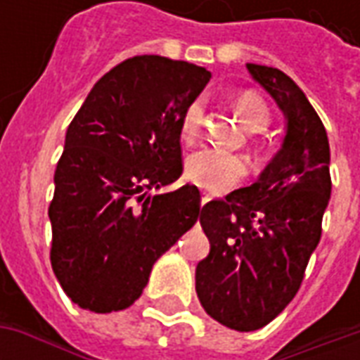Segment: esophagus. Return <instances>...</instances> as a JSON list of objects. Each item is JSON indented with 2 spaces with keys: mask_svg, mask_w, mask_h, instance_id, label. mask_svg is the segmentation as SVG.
Returning a JSON list of instances; mask_svg holds the SVG:
<instances>
[{
  "mask_svg": "<svg viewBox=\"0 0 360 360\" xmlns=\"http://www.w3.org/2000/svg\"><path fill=\"white\" fill-rule=\"evenodd\" d=\"M210 198H212L210 195H206V193H204L202 198H200V204H202V206H204V204H206V202H210Z\"/></svg>",
  "mask_w": 360,
  "mask_h": 360,
  "instance_id": "obj_1",
  "label": "esophagus"
}]
</instances>
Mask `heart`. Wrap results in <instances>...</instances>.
<instances>
[{
  "instance_id": "b5f03b06",
  "label": "heart",
  "mask_w": 360,
  "mask_h": 360,
  "mask_svg": "<svg viewBox=\"0 0 360 360\" xmlns=\"http://www.w3.org/2000/svg\"><path fill=\"white\" fill-rule=\"evenodd\" d=\"M235 108L241 121L250 131H264L266 127L270 125V108L264 98L257 92L252 90L241 92L235 100ZM200 127H202V103L200 100H195L181 113V139L185 142L195 141L196 134L200 133ZM247 172L249 167L241 156L216 148L196 150L195 154L187 158V164H185L187 179L212 193H224L227 188L235 187L247 175Z\"/></svg>"
}]
</instances>
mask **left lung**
Listing matches in <instances>:
<instances>
[{
	"mask_svg": "<svg viewBox=\"0 0 360 360\" xmlns=\"http://www.w3.org/2000/svg\"><path fill=\"white\" fill-rule=\"evenodd\" d=\"M247 69L285 113V139L257 183L204 204L210 252L196 266L200 304L237 332L264 328L293 301L332 193L328 134L304 92L276 67Z\"/></svg>",
	"mask_w": 360,
	"mask_h": 360,
	"instance_id": "obj_1",
	"label": "left lung"
}]
</instances>
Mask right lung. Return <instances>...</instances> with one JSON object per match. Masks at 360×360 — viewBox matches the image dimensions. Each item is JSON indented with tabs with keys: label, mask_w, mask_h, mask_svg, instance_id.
Returning a JSON list of instances; mask_svg holds the SVG:
<instances>
[{
	"label": "right lung",
	"mask_w": 360,
	"mask_h": 360,
	"mask_svg": "<svg viewBox=\"0 0 360 360\" xmlns=\"http://www.w3.org/2000/svg\"><path fill=\"white\" fill-rule=\"evenodd\" d=\"M210 77L187 61L134 56L96 82L71 121L48 208L50 260L81 309L131 307L154 262L196 224L202 208L195 185L156 196L144 191L181 177V113Z\"/></svg>",
	"instance_id": "add662e5"
}]
</instances>
